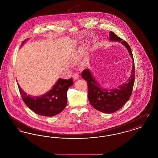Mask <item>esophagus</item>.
I'll use <instances>...</instances> for the list:
<instances>
[{
  "instance_id": "obj_1",
  "label": "esophagus",
  "mask_w": 158,
  "mask_h": 158,
  "mask_svg": "<svg viewBox=\"0 0 158 158\" xmlns=\"http://www.w3.org/2000/svg\"><path fill=\"white\" fill-rule=\"evenodd\" d=\"M73 79H74L75 81L78 80V79H79V76L77 75V74H76V73H75V74L73 75Z\"/></svg>"
}]
</instances>
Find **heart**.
Segmentation results:
<instances>
[{
  "label": "heart",
  "instance_id": "heart-1",
  "mask_svg": "<svg viewBox=\"0 0 158 158\" xmlns=\"http://www.w3.org/2000/svg\"><path fill=\"white\" fill-rule=\"evenodd\" d=\"M81 54H82V50L81 48H79L72 57V62L74 63L78 62L81 59Z\"/></svg>",
  "mask_w": 158,
  "mask_h": 158
}]
</instances>
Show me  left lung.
<instances>
[{
  "instance_id": "1",
  "label": "left lung",
  "mask_w": 158,
  "mask_h": 158,
  "mask_svg": "<svg viewBox=\"0 0 158 158\" xmlns=\"http://www.w3.org/2000/svg\"><path fill=\"white\" fill-rule=\"evenodd\" d=\"M109 40L111 41L120 42L127 49L133 61L131 75L126 82L117 88L108 89L101 86L89 69L84 70L82 73L83 79L87 81L88 88V99L92 106L99 111L106 114L114 113L124 105L130 97L135 79V63L131 48L127 43L123 41L112 31L110 32Z\"/></svg>"
}]
</instances>
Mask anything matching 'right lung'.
<instances>
[{"label":"right lung","instance_id":"add662e5","mask_svg":"<svg viewBox=\"0 0 158 158\" xmlns=\"http://www.w3.org/2000/svg\"><path fill=\"white\" fill-rule=\"evenodd\" d=\"M24 40L21 46L28 40ZM18 86L24 103L34 113L40 115L52 117L61 113L67 105V92L73 85V79H59L51 89L41 96L28 95Z\"/></svg>","mask_w":158,"mask_h":158}]
</instances>
